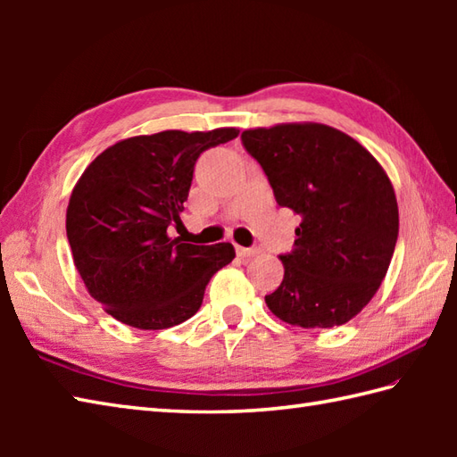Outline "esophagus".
I'll use <instances>...</instances> for the list:
<instances>
[{"instance_id":"34e87169","label":"esophagus","mask_w":457,"mask_h":457,"mask_svg":"<svg viewBox=\"0 0 457 457\" xmlns=\"http://www.w3.org/2000/svg\"><path fill=\"white\" fill-rule=\"evenodd\" d=\"M236 251H237V257H241V259H251L259 253V249H255V247H239L237 245Z\"/></svg>"}]
</instances>
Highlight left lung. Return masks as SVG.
I'll return each mask as SVG.
<instances>
[{
    "label": "left lung",
    "mask_w": 457,
    "mask_h": 457,
    "mask_svg": "<svg viewBox=\"0 0 457 457\" xmlns=\"http://www.w3.org/2000/svg\"><path fill=\"white\" fill-rule=\"evenodd\" d=\"M277 204L298 213L295 249L270 312L300 328H334L369 304L391 265L399 206L385 169L363 145L324 123L245 129Z\"/></svg>",
    "instance_id": "8db88e82"
}]
</instances>
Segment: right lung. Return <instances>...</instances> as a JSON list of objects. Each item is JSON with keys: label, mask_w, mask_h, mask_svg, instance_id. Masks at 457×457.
Returning <instances> with one entry per match:
<instances>
[{"label": "right lung", "mask_w": 457, "mask_h": 457, "mask_svg": "<svg viewBox=\"0 0 457 457\" xmlns=\"http://www.w3.org/2000/svg\"><path fill=\"white\" fill-rule=\"evenodd\" d=\"M239 129H169L118 141L76 182L66 236L86 288L105 312L139 329H164L198 312L213 273L231 263V244L192 245L170 237L180 223L200 153Z\"/></svg>", "instance_id": "add662e5"}]
</instances>
